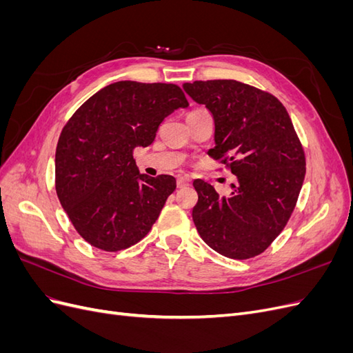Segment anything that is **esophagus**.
Here are the masks:
<instances>
[{"label": "esophagus", "instance_id": "34e87169", "mask_svg": "<svg viewBox=\"0 0 353 353\" xmlns=\"http://www.w3.org/2000/svg\"><path fill=\"white\" fill-rule=\"evenodd\" d=\"M187 185H190V178H187V176H178L176 187L178 188H184Z\"/></svg>", "mask_w": 353, "mask_h": 353}]
</instances>
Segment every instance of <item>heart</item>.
Returning <instances> with one entry per match:
<instances>
[{"label": "heart", "mask_w": 353, "mask_h": 353, "mask_svg": "<svg viewBox=\"0 0 353 353\" xmlns=\"http://www.w3.org/2000/svg\"><path fill=\"white\" fill-rule=\"evenodd\" d=\"M201 112H205V110H201V109H196V110H193V112H191L190 114H193V113H201Z\"/></svg>", "instance_id": "b5f03b06"}]
</instances>
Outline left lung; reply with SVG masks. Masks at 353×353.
I'll list each match as a JSON object with an SVG mask.
<instances>
[{
    "mask_svg": "<svg viewBox=\"0 0 353 353\" xmlns=\"http://www.w3.org/2000/svg\"><path fill=\"white\" fill-rule=\"evenodd\" d=\"M183 87L215 121L209 156L236 175L228 197L194 181V225L219 254L254 258L284 230L305 179V153L290 116L274 95L239 81H196Z\"/></svg>",
    "mask_w": 353,
    "mask_h": 353,
    "instance_id": "1",
    "label": "left lung"
}]
</instances>
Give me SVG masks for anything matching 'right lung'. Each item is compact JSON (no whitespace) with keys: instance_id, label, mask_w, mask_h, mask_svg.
<instances>
[{"instance_id":"obj_1","label":"right lung","mask_w":353,"mask_h":353,"mask_svg":"<svg viewBox=\"0 0 353 353\" xmlns=\"http://www.w3.org/2000/svg\"><path fill=\"white\" fill-rule=\"evenodd\" d=\"M187 105L174 83L119 81L73 113L56 148V191L85 241L117 252L152 230L176 181L140 174L132 152L150 145L165 117Z\"/></svg>"}]
</instances>
